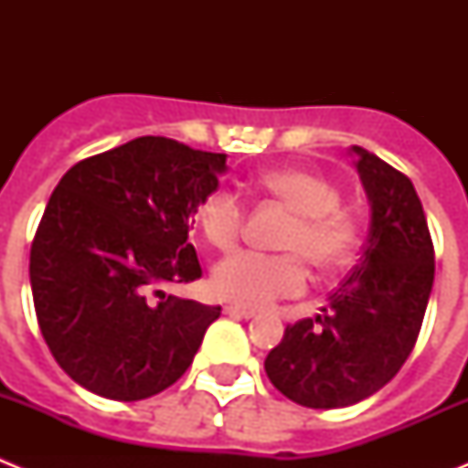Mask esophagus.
Here are the masks:
<instances>
[{
	"label": "esophagus",
	"mask_w": 468,
	"mask_h": 468,
	"mask_svg": "<svg viewBox=\"0 0 468 468\" xmlns=\"http://www.w3.org/2000/svg\"><path fill=\"white\" fill-rule=\"evenodd\" d=\"M225 314H227V316H234V318H253L255 316V312H250V309L237 307V304H227Z\"/></svg>",
	"instance_id": "34e87169"
}]
</instances>
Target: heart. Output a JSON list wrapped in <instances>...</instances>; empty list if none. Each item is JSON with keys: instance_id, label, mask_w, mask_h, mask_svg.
<instances>
[{"instance_id": "1", "label": "heart", "mask_w": 468, "mask_h": 468, "mask_svg": "<svg viewBox=\"0 0 468 468\" xmlns=\"http://www.w3.org/2000/svg\"><path fill=\"white\" fill-rule=\"evenodd\" d=\"M258 189L288 210L279 248L283 253L229 255L215 264L210 288L220 300L241 307H267L281 297L300 295L307 285V263L333 274L354 260L361 246V222L342 208L340 187L304 168H279L258 177ZM198 229L218 250L237 246L246 225V201L231 189H213L197 206Z\"/></svg>"}]
</instances>
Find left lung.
<instances>
[{
	"mask_svg": "<svg viewBox=\"0 0 468 468\" xmlns=\"http://www.w3.org/2000/svg\"><path fill=\"white\" fill-rule=\"evenodd\" d=\"M370 198L361 262L330 295L324 314L285 328L264 361L292 403L346 408L373 396L410 356L433 285V241L410 177L354 147Z\"/></svg>",
	"mask_w": 468,
	"mask_h": 468,
	"instance_id": "left-lung-1",
	"label": "left lung"
}]
</instances>
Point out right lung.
<instances>
[{
	"label": "right lung",
	"mask_w": 468,
	"mask_h": 468,
	"mask_svg": "<svg viewBox=\"0 0 468 468\" xmlns=\"http://www.w3.org/2000/svg\"><path fill=\"white\" fill-rule=\"evenodd\" d=\"M225 161L143 135L60 177L30 248V283L41 335L74 382L143 400L192 366L220 307L164 288L201 276L189 225Z\"/></svg>",
	"instance_id": "add662e5"
}]
</instances>
